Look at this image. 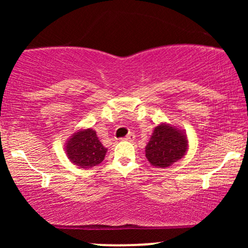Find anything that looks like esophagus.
Instances as JSON below:
<instances>
[{
	"label": "esophagus",
	"mask_w": 248,
	"mask_h": 248,
	"mask_svg": "<svg viewBox=\"0 0 248 248\" xmlns=\"http://www.w3.org/2000/svg\"><path fill=\"white\" fill-rule=\"evenodd\" d=\"M134 139H135V135H134V134H132V133H129L126 136V138L122 139V140H124V141H134Z\"/></svg>",
	"instance_id": "34e87169"
}]
</instances>
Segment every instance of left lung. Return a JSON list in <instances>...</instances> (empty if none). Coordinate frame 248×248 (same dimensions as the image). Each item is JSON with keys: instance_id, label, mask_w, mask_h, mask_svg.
I'll return each instance as SVG.
<instances>
[{"instance_id": "left-lung-1", "label": "left lung", "mask_w": 248, "mask_h": 248, "mask_svg": "<svg viewBox=\"0 0 248 248\" xmlns=\"http://www.w3.org/2000/svg\"><path fill=\"white\" fill-rule=\"evenodd\" d=\"M189 141L186 133L172 124L162 122L155 127L146 146V157L155 168H168L183 158Z\"/></svg>"}]
</instances>
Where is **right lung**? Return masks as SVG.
<instances>
[{
	"label": "right lung",
	"instance_id": "add662e5",
	"mask_svg": "<svg viewBox=\"0 0 248 248\" xmlns=\"http://www.w3.org/2000/svg\"><path fill=\"white\" fill-rule=\"evenodd\" d=\"M67 158L81 169L96 167L104 161L107 148L102 146L92 128L76 130L65 143Z\"/></svg>",
	"mask_w": 248,
	"mask_h": 248
}]
</instances>
